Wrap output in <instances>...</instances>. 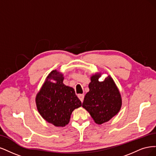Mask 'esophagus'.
Masks as SVG:
<instances>
[{"mask_svg":"<svg viewBox=\"0 0 156 156\" xmlns=\"http://www.w3.org/2000/svg\"><path fill=\"white\" fill-rule=\"evenodd\" d=\"M78 97L79 99L81 100V102H82L83 101V98H84V94H78Z\"/></svg>","mask_w":156,"mask_h":156,"instance_id":"34e87169","label":"esophagus"}]
</instances>
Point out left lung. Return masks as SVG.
Segmentation results:
<instances>
[{
  "label": "left lung",
  "mask_w": 156,
  "mask_h": 156,
  "mask_svg": "<svg viewBox=\"0 0 156 156\" xmlns=\"http://www.w3.org/2000/svg\"><path fill=\"white\" fill-rule=\"evenodd\" d=\"M102 73L91 76L89 91L84 97L82 107L87 110L94 122L102 124L115 116L122 106V98L113 78L109 76L100 82Z\"/></svg>",
  "instance_id": "8db88e82"
}]
</instances>
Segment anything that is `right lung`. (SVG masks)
Here are the masks:
<instances>
[{"mask_svg":"<svg viewBox=\"0 0 156 156\" xmlns=\"http://www.w3.org/2000/svg\"><path fill=\"white\" fill-rule=\"evenodd\" d=\"M63 74L54 70L48 74L36 94V104L41 116L55 126L64 127L75 109L82 102L73 87L65 85Z\"/></svg>","mask_w":156,"mask_h":156,"instance_id":"right-lung-1","label":"right lung"}]
</instances>
